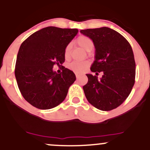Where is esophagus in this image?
Listing matches in <instances>:
<instances>
[{
  "instance_id": "1",
  "label": "esophagus",
  "mask_w": 150,
  "mask_h": 150,
  "mask_svg": "<svg viewBox=\"0 0 150 150\" xmlns=\"http://www.w3.org/2000/svg\"><path fill=\"white\" fill-rule=\"evenodd\" d=\"M76 77H77V79H78V77H79V75L76 74Z\"/></svg>"
}]
</instances>
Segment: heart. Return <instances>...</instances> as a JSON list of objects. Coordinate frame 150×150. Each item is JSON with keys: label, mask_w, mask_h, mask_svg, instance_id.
<instances>
[{"label": "heart", "mask_w": 150, "mask_h": 150, "mask_svg": "<svg viewBox=\"0 0 150 150\" xmlns=\"http://www.w3.org/2000/svg\"><path fill=\"white\" fill-rule=\"evenodd\" d=\"M75 42L80 47L82 48L86 51H92L93 48H94V42L90 38L87 37V36H80L76 39ZM70 51H71V44H68V45L65 46L64 50V56L66 59L69 58ZM89 63L88 61H74L68 65V68L76 73H82L85 71L86 68L89 66Z\"/></svg>", "instance_id": "1"}]
</instances>
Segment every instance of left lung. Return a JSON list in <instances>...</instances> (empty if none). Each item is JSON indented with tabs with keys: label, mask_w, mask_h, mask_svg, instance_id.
Returning <instances> with one entry per match:
<instances>
[{
	"label": "left lung",
	"mask_w": 150,
	"mask_h": 150,
	"mask_svg": "<svg viewBox=\"0 0 150 150\" xmlns=\"http://www.w3.org/2000/svg\"><path fill=\"white\" fill-rule=\"evenodd\" d=\"M95 46V61L91 71L102 72V77L87 74L88 82L83 86L87 101L101 111L119 106L135 84V62L130 44L121 34L108 27L81 30Z\"/></svg>",
	"instance_id": "8db88e82"
}]
</instances>
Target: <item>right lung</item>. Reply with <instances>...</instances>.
Masks as SVG:
<instances>
[{
	"mask_svg": "<svg viewBox=\"0 0 150 150\" xmlns=\"http://www.w3.org/2000/svg\"><path fill=\"white\" fill-rule=\"evenodd\" d=\"M77 29L47 27L34 32L20 46L15 75L19 89L27 102L39 109H50L64 101L76 80L71 70L53 71L65 61L64 50Z\"/></svg>",
	"mask_w": 150,
	"mask_h": 150,
	"instance_id": "1",
	"label": "right lung"
}]
</instances>
